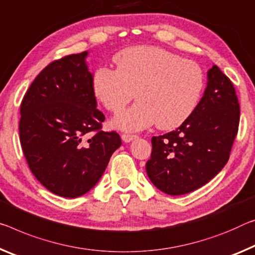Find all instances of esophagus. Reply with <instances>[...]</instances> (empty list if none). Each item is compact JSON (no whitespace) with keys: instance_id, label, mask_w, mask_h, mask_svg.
I'll return each mask as SVG.
<instances>
[{"instance_id":"34e87169","label":"esophagus","mask_w":255,"mask_h":255,"mask_svg":"<svg viewBox=\"0 0 255 255\" xmlns=\"http://www.w3.org/2000/svg\"><path fill=\"white\" fill-rule=\"evenodd\" d=\"M137 137V135H134V134H127V132H124V134H121V138H123L124 142H130V140L135 139Z\"/></svg>"}]
</instances>
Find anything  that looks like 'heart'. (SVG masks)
<instances>
[{"label":"heart","mask_w":255,"mask_h":255,"mask_svg":"<svg viewBox=\"0 0 255 255\" xmlns=\"http://www.w3.org/2000/svg\"><path fill=\"white\" fill-rule=\"evenodd\" d=\"M117 69L100 67L93 75V92L108 111L120 113L134 99L138 102L117 117L115 125L139 130L155 124L173 129L195 110L204 87L201 67L159 46L125 48L115 56Z\"/></svg>","instance_id":"heart-1"}]
</instances>
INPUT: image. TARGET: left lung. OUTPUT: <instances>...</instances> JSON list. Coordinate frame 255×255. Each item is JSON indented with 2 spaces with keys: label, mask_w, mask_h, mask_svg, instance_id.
<instances>
[{
  "label": "left lung",
  "mask_w": 255,
  "mask_h": 255,
  "mask_svg": "<svg viewBox=\"0 0 255 255\" xmlns=\"http://www.w3.org/2000/svg\"><path fill=\"white\" fill-rule=\"evenodd\" d=\"M240 125L235 87L217 66L192 116L176 130L152 137L148 178L168 195H183L209 183L228 162Z\"/></svg>",
  "instance_id": "8db88e82"
}]
</instances>
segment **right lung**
I'll return each instance as SVG.
<instances>
[{
	"mask_svg": "<svg viewBox=\"0 0 255 255\" xmlns=\"http://www.w3.org/2000/svg\"><path fill=\"white\" fill-rule=\"evenodd\" d=\"M86 55L51 62L20 106V144L29 169L48 191L70 199L94 187L121 145L118 132L102 130L106 116L96 109Z\"/></svg>",
	"mask_w": 255,
	"mask_h": 255,
	"instance_id": "1",
	"label": "right lung"
}]
</instances>
